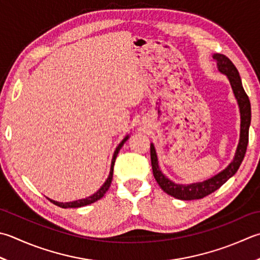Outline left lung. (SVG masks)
Listing matches in <instances>:
<instances>
[{
    "mask_svg": "<svg viewBox=\"0 0 260 260\" xmlns=\"http://www.w3.org/2000/svg\"><path fill=\"white\" fill-rule=\"evenodd\" d=\"M212 58L216 63V68L218 72L224 74L237 99L239 106V111H240V139L237 146V151L235 153L233 160L229 164V166L218 172L215 176H213L208 179L201 182H192V184H176L175 181L170 180L169 178L162 174L159 167V161H157V155L154 144L151 143V164L152 170H153V176L162 190L167 192L178 200L181 201H191V200H201L207 195L212 194L213 191L217 190L223 184L230 179L232 176H235L240 167L241 162L245 157L247 145H248V137H249V127H250L251 121V106L250 101L245 89L242 86V82L239 75L238 70L233 63L226 56L222 54H213Z\"/></svg>",
    "mask_w": 260,
    "mask_h": 260,
    "instance_id": "8db88e82",
    "label": "left lung"
}]
</instances>
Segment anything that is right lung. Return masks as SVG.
I'll return each instance as SVG.
<instances>
[{"label": "right lung", "instance_id": "obj_1", "mask_svg": "<svg viewBox=\"0 0 260 260\" xmlns=\"http://www.w3.org/2000/svg\"><path fill=\"white\" fill-rule=\"evenodd\" d=\"M129 135H126L124 137V140L120 142V143L118 144V146L116 147V150L114 152V155H113V160H111V166H110V172H109V176L108 178H107V180L105 181V184L101 186L98 190H96L93 195H91L89 197H85V198H82V200H78V201H73V202H66V203H63V202H57V201H53L50 200V198H48V200L53 203V204L57 205L59 207L62 208H73V207H82V206H85V205H89V204H92V203L99 201L100 198H103L104 195L106 194V191L109 189L110 187V184H111V180H113V174H114V165H115V161H116V157H117V154H118V152L120 151L121 146L124 145L125 142L128 140Z\"/></svg>", "mask_w": 260, "mask_h": 260}]
</instances>
